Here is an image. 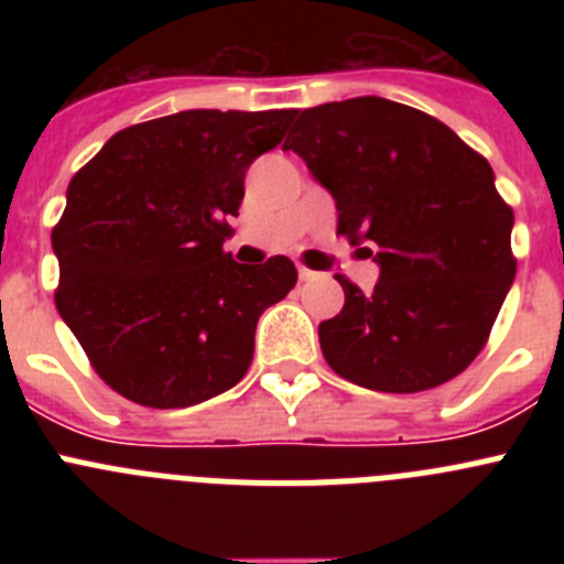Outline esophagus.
I'll use <instances>...</instances> for the list:
<instances>
[{"label": "esophagus", "instance_id": "34e87169", "mask_svg": "<svg viewBox=\"0 0 564 564\" xmlns=\"http://www.w3.org/2000/svg\"><path fill=\"white\" fill-rule=\"evenodd\" d=\"M316 276H318L316 271H311V268H305V265H299V279H302V282H313Z\"/></svg>", "mask_w": 564, "mask_h": 564}]
</instances>
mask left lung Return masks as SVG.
Masks as SVG:
<instances>
[{
    "mask_svg": "<svg viewBox=\"0 0 564 564\" xmlns=\"http://www.w3.org/2000/svg\"><path fill=\"white\" fill-rule=\"evenodd\" d=\"M282 149L333 194L338 234L372 257L370 293L350 279L318 325L327 364L376 392L446 383L482 350L514 282V212L486 158L432 115L378 96L293 109Z\"/></svg>",
    "mask_w": 564,
    "mask_h": 564,
    "instance_id": "1",
    "label": "left lung"
}]
</instances>
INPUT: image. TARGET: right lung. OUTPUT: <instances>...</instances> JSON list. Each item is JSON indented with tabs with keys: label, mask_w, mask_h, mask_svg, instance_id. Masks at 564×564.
<instances>
[{
	"label": "right lung",
	"mask_w": 564,
	"mask_h": 564,
	"mask_svg": "<svg viewBox=\"0 0 564 564\" xmlns=\"http://www.w3.org/2000/svg\"><path fill=\"white\" fill-rule=\"evenodd\" d=\"M293 109H186L121 129L67 186L53 228L56 307L129 401L183 410L231 390L265 307L296 285L288 257L239 265L223 242L246 172Z\"/></svg>",
	"instance_id": "obj_1"
}]
</instances>
